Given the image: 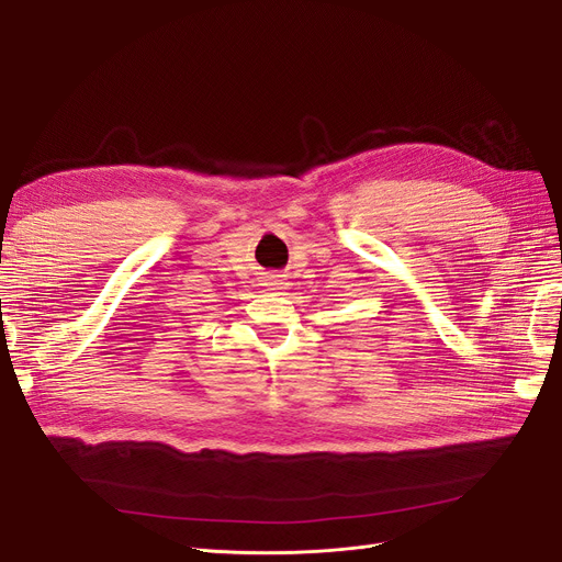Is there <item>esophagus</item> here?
I'll return each mask as SVG.
<instances>
[{"label":"esophagus","mask_w":562,"mask_h":562,"mask_svg":"<svg viewBox=\"0 0 562 562\" xmlns=\"http://www.w3.org/2000/svg\"><path fill=\"white\" fill-rule=\"evenodd\" d=\"M265 285H267L269 290H281V288H285V281H283L279 274H269V277L265 279Z\"/></svg>","instance_id":"34e87169"}]
</instances>
